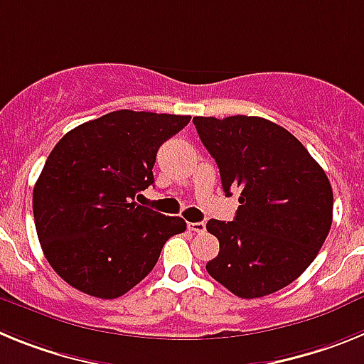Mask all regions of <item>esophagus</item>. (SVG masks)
<instances>
[{
	"label": "esophagus",
	"instance_id": "34e87169",
	"mask_svg": "<svg viewBox=\"0 0 364 364\" xmlns=\"http://www.w3.org/2000/svg\"><path fill=\"white\" fill-rule=\"evenodd\" d=\"M188 230L193 233H202L205 230L204 222H188Z\"/></svg>",
	"mask_w": 364,
	"mask_h": 364
}]
</instances>
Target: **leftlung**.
I'll return each instance as SVG.
<instances>
[{"label": "left lung", "mask_w": 364, "mask_h": 364, "mask_svg": "<svg viewBox=\"0 0 364 364\" xmlns=\"http://www.w3.org/2000/svg\"><path fill=\"white\" fill-rule=\"evenodd\" d=\"M193 124L226 195L240 189L235 220L205 224L220 244L205 269L237 297L282 290L314 262L332 226L326 173L290 131L266 118L197 117Z\"/></svg>", "instance_id": "left-lung-1"}]
</instances>
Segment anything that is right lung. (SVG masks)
Returning a JSON list of instances; mask_svg holds the SVG:
<instances>
[{
	"label": "right lung",
	"instance_id": "obj_1",
	"mask_svg": "<svg viewBox=\"0 0 364 364\" xmlns=\"http://www.w3.org/2000/svg\"><path fill=\"white\" fill-rule=\"evenodd\" d=\"M191 117L112 111L65 134L32 193L45 259L76 290L117 299L146 277L184 218L138 205L159 147Z\"/></svg>",
	"mask_w": 364,
	"mask_h": 364
}]
</instances>
